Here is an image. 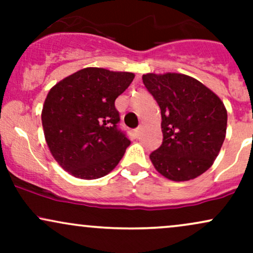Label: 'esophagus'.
<instances>
[{
	"label": "esophagus",
	"instance_id": "1",
	"mask_svg": "<svg viewBox=\"0 0 253 253\" xmlns=\"http://www.w3.org/2000/svg\"><path fill=\"white\" fill-rule=\"evenodd\" d=\"M144 132V127L143 126H140V127H138V128H136V130H135V134L138 135V136H140L141 135V133Z\"/></svg>",
	"mask_w": 253,
	"mask_h": 253
}]
</instances>
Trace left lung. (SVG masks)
<instances>
[{"label":"left lung","instance_id":"8db88e82","mask_svg":"<svg viewBox=\"0 0 253 253\" xmlns=\"http://www.w3.org/2000/svg\"><path fill=\"white\" fill-rule=\"evenodd\" d=\"M143 82L161 108L163 143L150 159L161 175L176 182L206 172L226 136L227 110L211 89L176 72L143 75Z\"/></svg>","mask_w":253,"mask_h":253}]
</instances>
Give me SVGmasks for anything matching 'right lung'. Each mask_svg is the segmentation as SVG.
Masks as SVG:
<instances>
[{"label": "right lung", "instance_id": "1", "mask_svg": "<svg viewBox=\"0 0 253 253\" xmlns=\"http://www.w3.org/2000/svg\"><path fill=\"white\" fill-rule=\"evenodd\" d=\"M134 74L85 68L52 86L43 102L45 140L57 163L72 176L96 179L119 164L130 141L118 128L115 100Z\"/></svg>", "mask_w": 253, "mask_h": 253}]
</instances>
